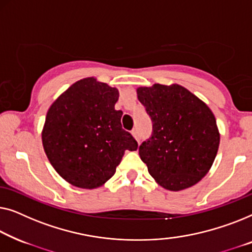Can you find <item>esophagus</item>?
Returning a JSON list of instances; mask_svg holds the SVG:
<instances>
[{"label": "esophagus", "mask_w": 252, "mask_h": 252, "mask_svg": "<svg viewBox=\"0 0 252 252\" xmlns=\"http://www.w3.org/2000/svg\"><path fill=\"white\" fill-rule=\"evenodd\" d=\"M131 133H132V136L136 138L137 140H139V136H138V132H137V130L136 129H133L132 131H131Z\"/></svg>", "instance_id": "obj_1"}]
</instances>
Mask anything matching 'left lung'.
Returning a JSON list of instances; mask_svg holds the SVG:
<instances>
[{"mask_svg":"<svg viewBox=\"0 0 252 252\" xmlns=\"http://www.w3.org/2000/svg\"><path fill=\"white\" fill-rule=\"evenodd\" d=\"M137 94L153 123L152 137L139 146L150 175L173 192L195 185L218 152L220 136L214 113L179 84L140 87Z\"/></svg>","mask_w":252,"mask_h":252,"instance_id":"1","label":"left lung"}]
</instances>
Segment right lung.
I'll return each instance as SVG.
<instances>
[{"label":"right lung","instance_id":"right-lung-1","mask_svg":"<svg viewBox=\"0 0 252 252\" xmlns=\"http://www.w3.org/2000/svg\"><path fill=\"white\" fill-rule=\"evenodd\" d=\"M119 90L94 77L77 81L50 106L42 131L45 154L66 182L97 189L112 178L125 152L138 144L122 129Z\"/></svg>","mask_w":252,"mask_h":252}]
</instances>
